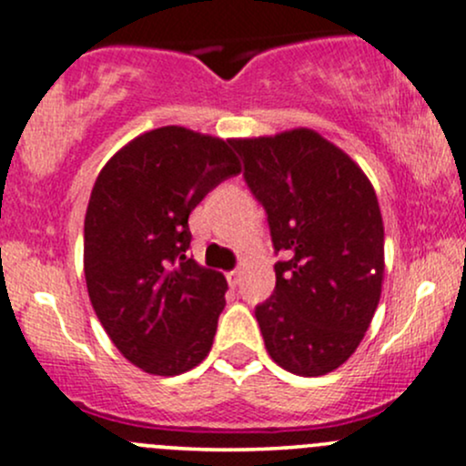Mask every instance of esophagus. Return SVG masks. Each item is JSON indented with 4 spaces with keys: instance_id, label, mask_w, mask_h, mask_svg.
Returning <instances> with one entry per match:
<instances>
[{
    "instance_id": "obj_1",
    "label": "esophagus",
    "mask_w": 466,
    "mask_h": 466,
    "mask_svg": "<svg viewBox=\"0 0 466 466\" xmlns=\"http://www.w3.org/2000/svg\"><path fill=\"white\" fill-rule=\"evenodd\" d=\"M241 279H243V269L241 268H237V269H232V272H228V283L232 285V288H237V285L241 283Z\"/></svg>"
}]
</instances>
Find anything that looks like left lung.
<instances>
[{"label": "left lung", "instance_id": "8db88e82", "mask_svg": "<svg viewBox=\"0 0 466 466\" xmlns=\"http://www.w3.org/2000/svg\"><path fill=\"white\" fill-rule=\"evenodd\" d=\"M229 146L285 254L274 294L254 309L268 354L296 376L329 374L360 345L380 300L385 228L374 186L309 127Z\"/></svg>", "mask_w": 466, "mask_h": 466}]
</instances>
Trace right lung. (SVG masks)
I'll use <instances>...</instances> for the list:
<instances>
[{"mask_svg": "<svg viewBox=\"0 0 466 466\" xmlns=\"http://www.w3.org/2000/svg\"><path fill=\"white\" fill-rule=\"evenodd\" d=\"M241 172L229 141L181 126L143 132L104 166L84 221L96 319L132 365L178 376L212 350L228 280L187 258V218Z\"/></svg>", "mask_w": 466, "mask_h": 466, "instance_id": "1", "label": "right lung"}]
</instances>
